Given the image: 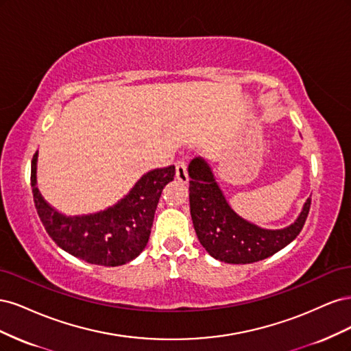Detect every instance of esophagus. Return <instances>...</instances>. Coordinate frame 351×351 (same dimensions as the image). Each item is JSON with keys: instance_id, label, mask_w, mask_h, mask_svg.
<instances>
[{"instance_id": "esophagus-1", "label": "esophagus", "mask_w": 351, "mask_h": 351, "mask_svg": "<svg viewBox=\"0 0 351 351\" xmlns=\"http://www.w3.org/2000/svg\"><path fill=\"white\" fill-rule=\"evenodd\" d=\"M176 176L177 180L182 183H189V173H187V164L183 159H178L176 162Z\"/></svg>"}]
</instances>
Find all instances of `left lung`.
I'll return each mask as SVG.
<instances>
[{
	"label": "left lung",
	"mask_w": 351,
	"mask_h": 351,
	"mask_svg": "<svg viewBox=\"0 0 351 351\" xmlns=\"http://www.w3.org/2000/svg\"><path fill=\"white\" fill-rule=\"evenodd\" d=\"M190 214L202 246L221 262L253 263L272 256L290 244L309 215L311 197L294 224L282 230H263L240 218L230 208L209 165L195 158L189 165Z\"/></svg>",
	"instance_id": "left-lung-1"
}]
</instances>
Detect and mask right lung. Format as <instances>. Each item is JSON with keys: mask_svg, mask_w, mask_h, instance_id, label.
<instances>
[{"mask_svg": "<svg viewBox=\"0 0 351 351\" xmlns=\"http://www.w3.org/2000/svg\"><path fill=\"white\" fill-rule=\"evenodd\" d=\"M36 155L32 158L30 184L38 215L49 237L73 256L102 267L133 261L146 247L162 189L174 180L176 167L145 174L119 204L93 215L66 217L42 199L36 187Z\"/></svg>", "mask_w": 351, "mask_h": 351, "instance_id": "1", "label": "right lung"}]
</instances>
